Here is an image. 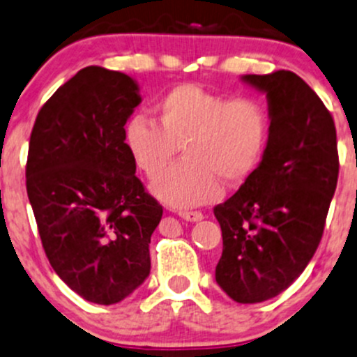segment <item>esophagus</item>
<instances>
[{"label": "esophagus", "instance_id": "esophagus-1", "mask_svg": "<svg viewBox=\"0 0 357 357\" xmlns=\"http://www.w3.org/2000/svg\"><path fill=\"white\" fill-rule=\"evenodd\" d=\"M178 216L185 222H201L204 218L201 211H178Z\"/></svg>", "mask_w": 357, "mask_h": 357}]
</instances>
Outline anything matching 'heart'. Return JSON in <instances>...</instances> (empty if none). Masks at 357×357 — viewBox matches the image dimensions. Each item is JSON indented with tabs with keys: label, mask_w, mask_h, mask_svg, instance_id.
Wrapping results in <instances>:
<instances>
[{
	"label": "heart",
	"mask_w": 357,
	"mask_h": 357,
	"mask_svg": "<svg viewBox=\"0 0 357 357\" xmlns=\"http://www.w3.org/2000/svg\"><path fill=\"white\" fill-rule=\"evenodd\" d=\"M154 112L160 125L132 116L123 142L148 178L159 177L183 148L186 160L151 185L153 196L172 208L216 201L222 180L248 178L266 148L270 116L255 98L229 99L196 84H180L158 99Z\"/></svg>",
	"instance_id": "b5f03b06"
}]
</instances>
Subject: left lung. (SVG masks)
Masks as SVG:
<instances>
[{
	"instance_id": "8db88e82",
	"label": "left lung",
	"mask_w": 357,
	"mask_h": 357,
	"mask_svg": "<svg viewBox=\"0 0 357 357\" xmlns=\"http://www.w3.org/2000/svg\"><path fill=\"white\" fill-rule=\"evenodd\" d=\"M266 94L270 134L258 168L215 208L223 252L216 284L241 304L284 292L313 258L339 178L337 132L318 94L294 72L242 75Z\"/></svg>"
}]
</instances>
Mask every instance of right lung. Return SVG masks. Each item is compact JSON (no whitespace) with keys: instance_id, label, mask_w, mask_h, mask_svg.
Wrapping results in <instances>:
<instances>
[{"instance_id":"obj_1","label":"right lung","mask_w":357,"mask_h":357,"mask_svg":"<svg viewBox=\"0 0 357 357\" xmlns=\"http://www.w3.org/2000/svg\"><path fill=\"white\" fill-rule=\"evenodd\" d=\"M141 101L132 77L86 67L47 99L29 144L27 196L44 252L73 292L102 306L149 277V244L163 215L123 142Z\"/></svg>"}]
</instances>
